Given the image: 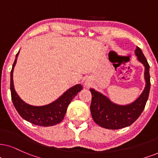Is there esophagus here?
<instances>
[{
  "instance_id": "34e87169",
  "label": "esophagus",
  "mask_w": 158,
  "mask_h": 158,
  "mask_svg": "<svg viewBox=\"0 0 158 158\" xmlns=\"http://www.w3.org/2000/svg\"><path fill=\"white\" fill-rule=\"evenodd\" d=\"M85 85L86 86H90V85H91V81H90V80H89V79H86L85 81Z\"/></svg>"
}]
</instances>
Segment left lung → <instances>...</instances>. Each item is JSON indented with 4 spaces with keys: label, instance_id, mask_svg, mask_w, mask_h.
Wrapping results in <instances>:
<instances>
[{
    "label": "left lung",
    "instance_id": "obj_1",
    "mask_svg": "<svg viewBox=\"0 0 158 158\" xmlns=\"http://www.w3.org/2000/svg\"><path fill=\"white\" fill-rule=\"evenodd\" d=\"M135 55L139 63L144 67L145 87L134 101L126 105L112 102L105 95L90 88L92 101L90 111L94 122L106 129L117 130L130 126L139 118L144 109L150 90L149 65L141 49L136 47Z\"/></svg>",
    "mask_w": 158,
    "mask_h": 158
}]
</instances>
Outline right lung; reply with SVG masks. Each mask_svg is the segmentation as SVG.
I'll list each match as a JSON object with an SVG mask.
<instances>
[{"instance_id": "right-lung-1", "label": "right lung", "mask_w": 158, "mask_h": 158, "mask_svg": "<svg viewBox=\"0 0 158 158\" xmlns=\"http://www.w3.org/2000/svg\"><path fill=\"white\" fill-rule=\"evenodd\" d=\"M19 53V51L16 55L15 60L13 63L10 81L11 99L15 109L24 119L33 125L44 127L53 126L57 125L62 122L64 118L69 103L77 95V93L83 89V85L81 84H77L70 87L58 98L49 104L39 106L30 105L21 99L16 92L14 86L13 72Z\"/></svg>"}]
</instances>
